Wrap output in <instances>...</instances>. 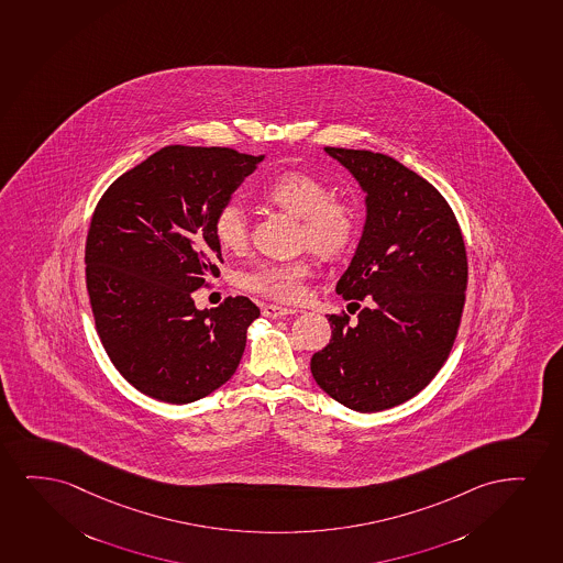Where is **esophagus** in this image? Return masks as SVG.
Here are the masks:
<instances>
[{"label":"esophagus","mask_w":563,"mask_h":563,"mask_svg":"<svg viewBox=\"0 0 563 563\" xmlns=\"http://www.w3.org/2000/svg\"><path fill=\"white\" fill-rule=\"evenodd\" d=\"M262 313L267 319H280V317H286V314L296 313V309L283 306H263Z\"/></svg>","instance_id":"1"}]
</instances>
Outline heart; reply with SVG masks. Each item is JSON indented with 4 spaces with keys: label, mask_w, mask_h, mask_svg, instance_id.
I'll return each mask as SVG.
<instances>
[{
    "label": "heart",
    "mask_w": 563,
    "mask_h": 563,
    "mask_svg": "<svg viewBox=\"0 0 563 563\" xmlns=\"http://www.w3.org/2000/svg\"><path fill=\"white\" fill-rule=\"evenodd\" d=\"M329 185L306 172H285L265 183L262 197L280 210L301 220V242L321 256H340L350 249L358 229L355 206L330 197ZM221 249L241 252L249 242V218L236 200L221 206L213 220ZM313 265L307 257L292 262H263L242 275V286L278 301H296L303 296V285Z\"/></svg>",
    "instance_id": "obj_1"
}]
</instances>
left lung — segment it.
Here are the masks:
<instances>
[{
  "label": "left lung",
  "instance_id": "8db88e82",
  "mask_svg": "<svg viewBox=\"0 0 563 563\" xmlns=\"http://www.w3.org/2000/svg\"><path fill=\"white\" fill-rule=\"evenodd\" d=\"M365 192V225L336 292L366 301L311 357L327 394L357 412L409 401L443 366L461 324L466 249L439 190L386 154L324 146ZM358 309V303H357Z\"/></svg>",
  "mask_w": 563,
  "mask_h": 563
}]
</instances>
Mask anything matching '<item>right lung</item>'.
<instances>
[{"label": "right lung", "mask_w": 563, "mask_h": 563, "mask_svg": "<svg viewBox=\"0 0 563 563\" xmlns=\"http://www.w3.org/2000/svg\"><path fill=\"white\" fill-rule=\"evenodd\" d=\"M265 154L169 145L102 195L86 242V283L112 365L141 394L187 405L233 376L260 309L244 296L198 309L220 277L213 220Z\"/></svg>", "instance_id": "1"}]
</instances>
